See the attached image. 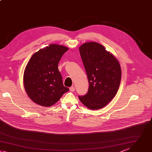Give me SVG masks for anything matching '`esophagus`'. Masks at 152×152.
<instances>
[{
  "label": "esophagus",
  "mask_w": 152,
  "mask_h": 152,
  "mask_svg": "<svg viewBox=\"0 0 152 152\" xmlns=\"http://www.w3.org/2000/svg\"><path fill=\"white\" fill-rule=\"evenodd\" d=\"M69 90H70L71 92H74V91H75V87L74 86H72V87H71L69 88Z\"/></svg>",
  "instance_id": "obj_1"
}]
</instances>
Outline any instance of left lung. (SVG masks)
I'll return each mask as SVG.
<instances>
[{
  "label": "left lung",
  "mask_w": 152,
  "mask_h": 152,
  "mask_svg": "<svg viewBox=\"0 0 152 152\" xmlns=\"http://www.w3.org/2000/svg\"><path fill=\"white\" fill-rule=\"evenodd\" d=\"M89 84L88 92L79 99L90 110L107 105L119 88L122 71L118 60L101 44L88 42L79 47Z\"/></svg>",
  "instance_id": "left-lung-1"
}]
</instances>
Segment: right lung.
I'll list each match as a JSON object with an SVG mask.
<instances>
[{
    "label": "right lung",
    "instance_id": "1",
    "mask_svg": "<svg viewBox=\"0 0 152 152\" xmlns=\"http://www.w3.org/2000/svg\"><path fill=\"white\" fill-rule=\"evenodd\" d=\"M68 50L62 45L50 44L28 60L23 75L24 86L28 96L38 105L50 107L69 91L58 69L60 58Z\"/></svg>",
    "mask_w": 152,
    "mask_h": 152
}]
</instances>
